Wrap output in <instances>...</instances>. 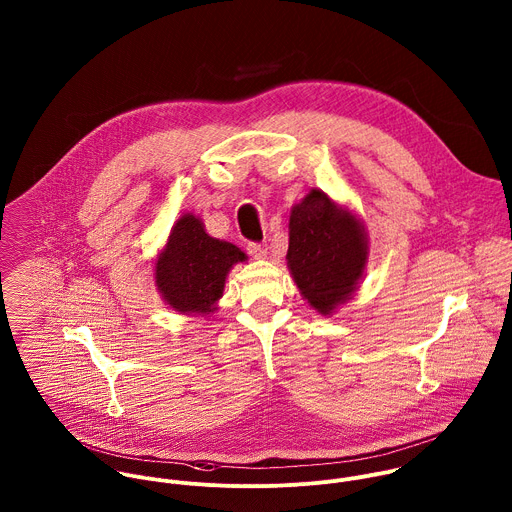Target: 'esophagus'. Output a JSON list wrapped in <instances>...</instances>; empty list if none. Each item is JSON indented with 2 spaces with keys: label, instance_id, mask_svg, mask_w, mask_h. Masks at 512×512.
Wrapping results in <instances>:
<instances>
[{
  "label": "esophagus",
  "instance_id": "esophagus-1",
  "mask_svg": "<svg viewBox=\"0 0 512 512\" xmlns=\"http://www.w3.org/2000/svg\"><path fill=\"white\" fill-rule=\"evenodd\" d=\"M247 251L255 259H267V243H249Z\"/></svg>",
  "mask_w": 512,
  "mask_h": 512
}]
</instances>
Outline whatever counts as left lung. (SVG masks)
Instances as JSON below:
<instances>
[{"instance_id":"8db88e82","label":"left lung","mask_w":512,"mask_h":512,"mask_svg":"<svg viewBox=\"0 0 512 512\" xmlns=\"http://www.w3.org/2000/svg\"><path fill=\"white\" fill-rule=\"evenodd\" d=\"M369 263V235L347 205L311 189L289 215L287 267L303 299L331 317L353 299Z\"/></svg>"}]
</instances>
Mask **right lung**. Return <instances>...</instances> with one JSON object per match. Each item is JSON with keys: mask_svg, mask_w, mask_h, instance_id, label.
<instances>
[{"mask_svg": "<svg viewBox=\"0 0 512 512\" xmlns=\"http://www.w3.org/2000/svg\"><path fill=\"white\" fill-rule=\"evenodd\" d=\"M245 261L237 245L211 237L197 215L183 213L155 257V287L179 315L207 317L219 309L233 265Z\"/></svg>", "mask_w": 512, "mask_h": 512, "instance_id": "add662e5", "label": "right lung"}]
</instances>
